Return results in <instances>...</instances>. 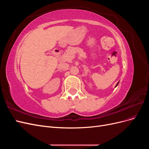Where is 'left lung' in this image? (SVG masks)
<instances>
[{
	"instance_id": "obj_1",
	"label": "left lung",
	"mask_w": 149,
	"mask_h": 149,
	"mask_svg": "<svg viewBox=\"0 0 149 149\" xmlns=\"http://www.w3.org/2000/svg\"><path fill=\"white\" fill-rule=\"evenodd\" d=\"M119 82H118V83H117V84H116V86H115V88H116V86H118V84H119Z\"/></svg>"
}]
</instances>
